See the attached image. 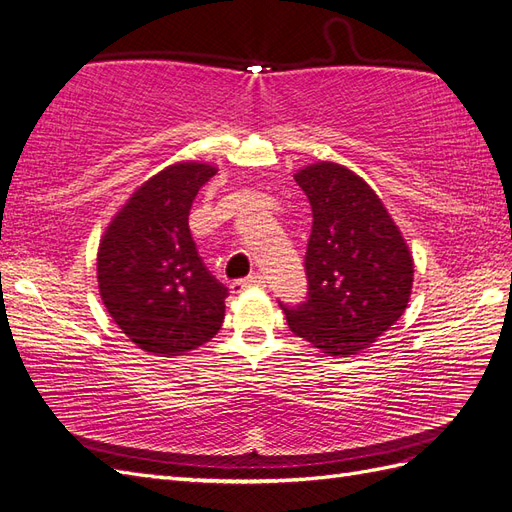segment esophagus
<instances>
[{
  "label": "esophagus",
  "mask_w": 512,
  "mask_h": 512,
  "mask_svg": "<svg viewBox=\"0 0 512 512\" xmlns=\"http://www.w3.org/2000/svg\"><path fill=\"white\" fill-rule=\"evenodd\" d=\"M267 286V277L260 275V273H254L250 277H245V280H235L230 284V292L232 294H239L247 288H265Z\"/></svg>",
  "instance_id": "obj_1"
}]
</instances>
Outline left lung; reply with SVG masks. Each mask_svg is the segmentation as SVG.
<instances>
[{"instance_id":"1","label":"left lung","mask_w":512,"mask_h":512,"mask_svg":"<svg viewBox=\"0 0 512 512\" xmlns=\"http://www.w3.org/2000/svg\"><path fill=\"white\" fill-rule=\"evenodd\" d=\"M312 205L305 252L307 297L284 305L290 331L329 356L369 348L406 312L414 262L378 194L342 164L294 175Z\"/></svg>"}]
</instances>
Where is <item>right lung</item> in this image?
<instances>
[{"instance_id":"right-lung-1","label":"right lung","mask_w":512,"mask_h":512,"mask_svg":"<svg viewBox=\"0 0 512 512\" xmlns=\"http://www.w3.org/2000/svg\"><path fill=\"white\" fill-rule=\"evenodd\" d=\"M215 166L177 162L138 188L98 247L100 297L138 348L177 356L220 331L228 288L198 256L188 226L198 190Z\"/></svg>"}]
</instances>
